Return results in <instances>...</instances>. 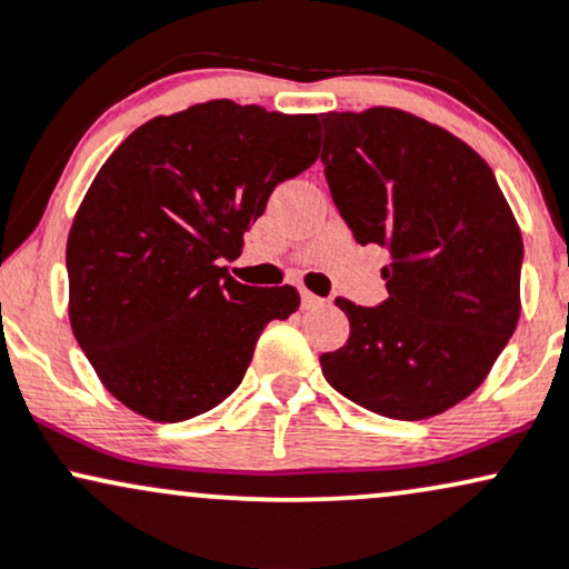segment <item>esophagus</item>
<instances>
[{"instance_id":"obj_1","label":"esophagus","mask_w":569,"mask_h":569,"mask_svg":"<svg viewBox=\"0 0 569 569\" xmlns=\"http://www.w3.org/2000/svg\"><path fill=\"white\" fill-rule=\"evenodd\" d=\"M300 303H303V309H317V306H325L327 300L313 296V292H309V290H303V292H300Z\"/></svg>"}]
</instances>
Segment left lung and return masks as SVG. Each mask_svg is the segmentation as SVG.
<instances>
[{
	"label": "left lung",
	"instance_id": "8db88e82",
	"mask_svg": "<svg viewBox=\"0 0 569 569\" xmlns=\"http://www.w3.org/2000/svg\"><path fill=\"white\" fill-rule=\"evenodd\" d=\"M332 202L359 244L389 252V298L357 306L319 357L327 383L393 420H423L482 383L519 322L522 233L490 164L399 109L322 113Z\"/></svg>",
	"mask_w": 569,
	"mask_h": 569
}]
</instances>
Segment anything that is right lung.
<instances>
[{
    "label": "right lung",
    "instance_id": "right-lung-1",
    "mask_svg": "<svg viewBox=\"0 0 569 569\" xmlns=\"http://www.w3.org/2000/svg\"><path fill=\"white\" fill-rule=\"evenodd\" d=\"M317 113L207 100L140 124L92 180L66 244L69 317L98 378L138 416L178 423L242 383L296 287H250L239 256L271 191L317 162Z\"/></svg>",
    "mask_w": 569,
    "mask_h": 569
}]
</instances>
